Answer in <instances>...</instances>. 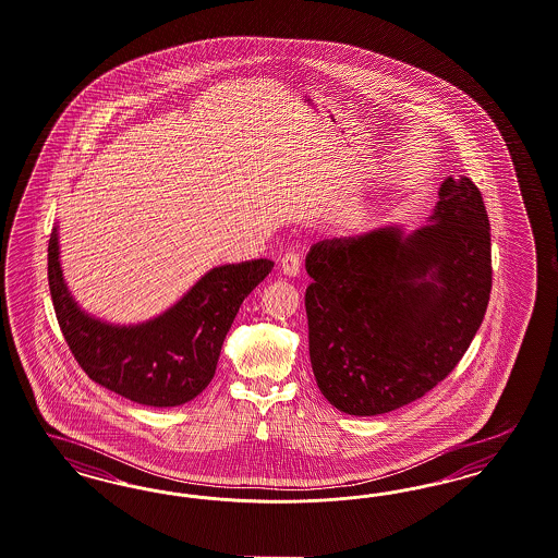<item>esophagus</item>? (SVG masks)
Returning a JSON list of instances; mask_svg holds the SVG:
<instances>
[{
    "instance_id": "esophagus-1",
    "label": "esophagus",
    "mask_w": 558,
    "mask_h": 558,
    "mask_svg": "<svg viewBox=\"0 0 558 558\" xmlns=\"http://www.w3.org/2000/svg\"><path fill=\"white\" fill-rule=\"evenodd\" d=\"M300 267H302V260L298 252H286L279 260V269L286 277H295L300 272Z\"/></svg>"
}]
</instances>
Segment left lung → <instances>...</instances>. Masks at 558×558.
I'll use <instances>...</instances> for the list:
<instances>
[{
  "mask_svg": "<svg viewBox=\"0 0 558 558\" xmlns=\"http://www.w3.org/2000/svg\"><path fill=\"white\" fill-rule=\"evenodd\" d=\"M430 223L318 242L306 256L310 362L350 415L403 408L453 371L493 288L490 223L465 175L438 190Z\"/></svg>",
  "mask_w": 558,
  "mask_h": 558,
  "instance_id": "1",
  "label": "left lung"
}]
</instances>
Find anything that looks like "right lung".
Listing matches in <instances>:
<instances>
[{
	"label": "right lung",
	"instance_id": "1",
	"mask_svg": "<svg viewBox=\"0 0 558 558\" xmlns=\"http://www.w3.org/2000/svg\"><path fill=\"white\" fill-rule=\"evenodd\" d=\"M47 252L53 308L76 362L105 389L150 408L184 405L207 389L238 310L275 267L267 258L215 267L163 314L111 325L84 312L65 286L58 228Z\"/></svg>",
	"mask_w": 558,
	"mask_h": 558
}]
</instances>
